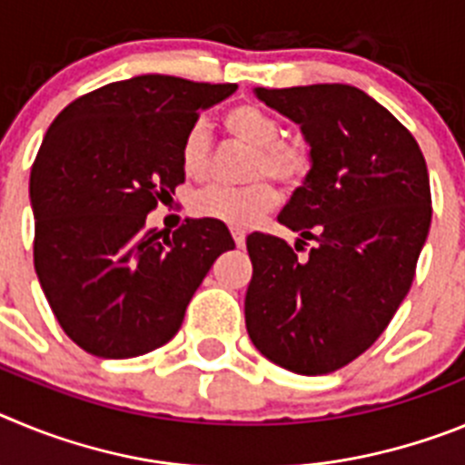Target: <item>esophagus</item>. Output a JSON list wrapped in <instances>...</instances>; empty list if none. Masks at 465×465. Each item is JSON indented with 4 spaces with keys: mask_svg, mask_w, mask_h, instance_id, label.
Returning <instances> with one entry per match:
<instances>
[{
    "mask_svg": "<svg viewBox=\"0 0 465 465\" xmlns=\"http://www.w3.org/2000/svg\"><path fill=\"white\" fill-rule=\"evenodd\" d=\"M232 240H235V244L240 246H244L246 244V230H242V228H232Z\"/></svg>",
    "mask_w": 465,
    "mask_h": 465,
    "instance_id": "esophagus-1",
    "label": "esophagus"
}]
</instances>
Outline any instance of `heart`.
Masks as SVG:
<instances>
[{"label": "heart", "mask_w": 465, "mask_h": 465, "mask_svg": "<svg viewBox=\"0 0 465 465\" xmlns=\"http://www.w3.org/2000/svg\"><path fill=\"white\" fill-rule=\"evenodd\" d=\"M225 133L252 149L244 179H256L240 188L209 186L197 191L191 212L197 219L216 221L232 228H249L274 209L279 193L268 179L295 188L312 170V149L302 137H282V125L268 109L244 102L223 114ZM182 170L188 179H204L212 167V139L203 121L193 123L179 149Z\"/></svg>", "instance_id": "heart-1"}]
</instances>
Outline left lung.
Listing matches in <instances>:
<instances>
[{"label":"left lung","instance_id":"obj_1","mask_svg":"<svg viewBox=\"0 0 465 465\" xmlns=\"http://www.w3.org/2000/svg\"><path fill=\"white\" fill-rule=\"evenodd\" d=\"M298 123L312 170L279 223L300 232L246 237L249 338L265 359L298 375L340 371L380 338L412 286L430 228L426 160L410 130L354 85L256 88ZM316 239L307 259L295 251Z\"/></svg>","mask_w":465,"mask_h":465}]
</instances>
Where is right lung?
<instances>
[{
    "label": "right lung",
    "mask_w": 465,
    "mask_h": 465,
    "mask_svg": "<svg viewBox=\"0 0 465 465\" xmlns=\"http://www.w3.org/2000/svg\"><path fill=\"white\" fill-rule=\"evenodd\" d=\"M235 84L143 74L57 114L30 174L35 270L74 342L100 359L163 347L213 261L235 242L223 223L146 230V213L183 183L179 149L200 111Z\"/></svg>",
    "instance_id": "obj_1"
}]
</instances>
